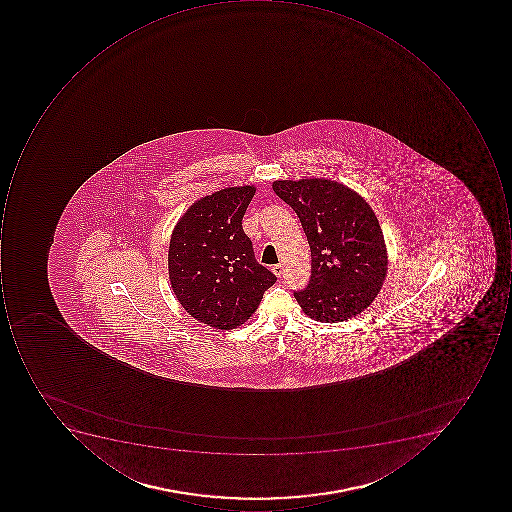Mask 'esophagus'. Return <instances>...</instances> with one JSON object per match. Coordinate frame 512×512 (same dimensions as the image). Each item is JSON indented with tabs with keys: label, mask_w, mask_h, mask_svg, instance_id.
Listing matches in <instances>:
<instances>
[{
	"label": "esophagus",
	"mask_w": 512,
	"mask_h": 512,
	"mask_svg": "<svg viewBox=\"0 0 512 512\" xmlns=\"http://www.w3.org/2000/svg\"><path fill=\"white\" fill-rule=\"evenodd\" d=\"M283 271V264H274V266H272V272H274L278 278L283 277Z\"/></svg>",
	"instance_id": "obj_1"
}]
</instances>
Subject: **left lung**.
Instances as JSON below:
<instances>
[{
  "mask_svg": "<svg viewBox=\"0 0 512 512\" xmlns=\"http://www.w3.org/2000/svg\"><path fill=\"white\" fill-rule=\"evenodd\" d=\"M275 194L300 218L311 246V278L294 297L304 314L337 323L365 311L388 271L385 238L371 206L345 184L281 180Z\"/></svg>",
  "mask_w": 512,
  "mask_h": 512,
  "instance_id": "8db88e82",
  "label": "left lung"
}]
</instances>
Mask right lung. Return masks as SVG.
Listing matches in <instances>:
<instances>
[{
    "label": "right lung",
    "instance_id": "1",
    "mask_svg": "<svg viewBox=\"0 0 512 512\" xmlns=\"http://www.w3.org/2000/svg\"><path fill=\"white\" fill-rule=\"evenodd\" d=\"M254 186L221 189L195 201L169 244V280L189 315L212 328L235 329L257 311L277 277L255 260L241 220Z\"/></svg>",
    "mask_w": 512,
    "mask_h": 512
}]
</instances>
